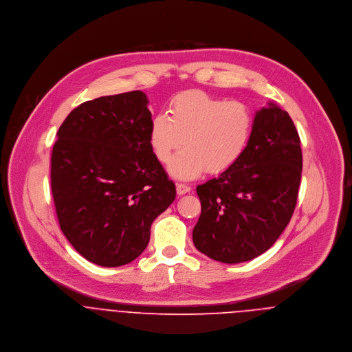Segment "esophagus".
<instances>
[{
  "label": "esophagus",
  "mask_w": 352,
  "mask_h": 352,
  "mask_svg": "<svg viewBox=\"0 0 352 352\" xmlns=\"http://www.w3.org/2000/svg\"><path fill=\"white\" fill-rule=\"evenodd\" d=\"M176 191H177L179 195H184V194L191 191V187L188 184H184V183H177L176 184Z\"/></svg>",
  "instance_id": "1"
}]
</instances>
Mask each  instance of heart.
Segmentation results:
<instances>
[{
	"label": "heart",
	"mask_w": 352,
	"mask_h": 352,
	"mask_svg": "<svg viewBox=\"0 0 352 352\" xmlns=\"http://www.w3.org/2000/svg\"><path fill=\"white\" fill-rule=\"evenodd\" d=\"M253 129L250 107L241 101H226L201 91L176 95L166 113L151 122L149 142L161 162H170L169 172L177 179H194L206 169L221 173L233 166L247 149Z\"/></svg>",
	"instance_id": "b5f03b06"
}]
</instances>
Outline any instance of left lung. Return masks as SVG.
I'll list each match as a JSON object with an SVG mask.
<instances>
[{"instance_id":"obj_1","label":"left lung","mask_w":352,"mask_h":352,"mask_svg":"<svg viewBox=\"0 0 352 352\" xmlns=\"http://www.w3.org/2000/svg\"><path fill=\"white\" fill-rule=\"evenodd\" d=\"M300 135L274 102L256 112L240 160L197 187L201 212L192 232L198 251L236 264L270 250L290 222L301 183Z\"/></svg>"}]
</instances>
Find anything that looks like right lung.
I'll list each match as a JSON object with an SVG mask.
<instances>
[{
  "instance_id": "right-lung-1",
  "label": "right lung",
  "mask_w": 352,
  "mask_h": 352,
  "mask_svg": "<svg viewBox=\"0 0 352 352\" xmlns=\"http://www.w3.org/2000/svg\"><path fill=\"white\" fill-rule=\"evenodd\" d=\"M141 91L74 108L51 154V191L60 230L87 260L119 267L149 244L153 221L176 187L153 153L151 113Z\"/></svg>"
}]
</instances>
